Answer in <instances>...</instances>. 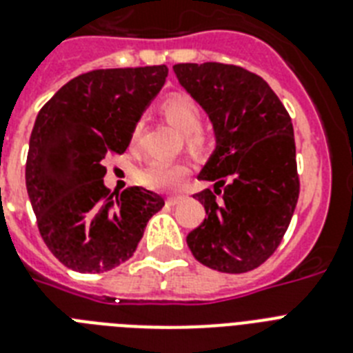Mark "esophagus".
<instances>
[{
  "mask_svg": "<svg viewBox=\"0 0 353 353\" xmlns=\"http://www.w3.org/2000/svg\"><path fill=\"white\" fill-rule=\"evenodd\" d=\"M183 199V196H170V198H166V203L168 205H177Z\"/></svg>",
  "mask_w": 353,
  "mask_h": 353,
  "instance_id": "obj_1",
  "label": "esophagus"
}]
</instances>
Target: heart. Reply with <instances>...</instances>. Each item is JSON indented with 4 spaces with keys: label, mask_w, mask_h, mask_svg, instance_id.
I'll return each mask as SVG.
<instances>
[{
    "label": "heart",
    "mask_w": 353,
    "mask_h": 353,
    "mask_svg": "<svg viewBox=\"0 0 353 353\" xmlns=\"http://www.w3.org/2000/svg\"><path fill=\"white\" fill-rule=\"evenodd\" d=\"M163 113L177 132L185 135L187 146L192 152H203L207 148V137L199 132L201 126V110L188 97L174 95L163 102ZM141 132V124H135L132 141H135ZM188 168L179 161L155 159L150 161L143 170L139 172V183L152 190H174L185 181Z\"/></svg>",
    "instance_id": "heart-1"
}]
</instances>
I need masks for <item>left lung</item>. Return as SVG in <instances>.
Masks as SVG:
<instances>
[{"mask_svg": "<svg viewBox=\"0 0 353 353\" xmlns=\"http://www.w3.org/2000/svg\"><path fill=\"white\" fill-rule=\"evenodd\" d=\"M174 73L209 115L216 137L198 176L214 181V190L194 194L207 218L187 243L207 268L252 271L276 251L299 199L290 113L262 77L238 65L176 63Z\"/></svg>", "mask_w": 353, "mask_h": 353, "instance_id": "1", "label": "left lung"}]
</instances>
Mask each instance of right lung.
<instances>
[{
    "label": "right lung",
    "instance_id": "right-lung-1",
    "mask_svg": "<svg viewBox=\"0 0 353 353\" xmlns=\"http://www.w3.org/2000/svg\"><path fill=\"white\" fill-rule=\"evenodd\" d=\"M168 68L97 69L69 80L30 133L25 183L49 251L79 273H104L133 256L165 199L143 187L112 198L104 157L124 154Z\"/></svg>",
    "mask_w": 353,
    "mask_h": 353
}]
</instances>
